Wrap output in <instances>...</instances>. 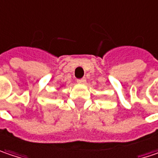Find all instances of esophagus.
Returning a JSON list of instances; mask_svg holds the SVG:
<instances>
[{"instance_id": "esophagus-1", "label": "esophagus", "mask_w": 158, "mask_h": 158, "mask_svg": "<svg viewBox=\"0 0 158 158\" xmlns=\"http://www.w3.org/2000/svg\"><path fill=\"white\" fill-rule=\"evenodd\" d=\"M77 82H78L79 84H85V83H86V79H78V80H77Z\"/></svg>"}]
</instances>
